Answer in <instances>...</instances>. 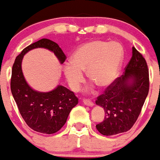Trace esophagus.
I'll return each mask as SVG.
<instances>
[{"mask_svg":"<svg viewBox=\"0 0 160 160\" xmlns=\"http://www.w3.org/2000/svg\"><path fill=\"white\" fill-rule=\"evenodd\" d=\"M83 102L85 105L88 106V107H92V106L94 105V103H93L91 100H89V99H84Z\"/></svg>","mask_w":160,"mask_h":160,"instance_id":"obj_1","label":"esophagus"}]
</instances>
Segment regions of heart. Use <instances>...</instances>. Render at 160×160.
I'll list each match as a JSON object with an SVG mask.
<instances>
[{"label": "heart", "mask_w": 160, "mask_h": 160, "mask_svg": "<svg viewBox=\"0 0 160 160\" xmlns=\"http://www.w3.org/2000/svg\"><path fill=\"white\" fill-rule=\"evenodd\" d=\"M124 61V49L120 42L94 40L76 49L71 57L72 64L63 67L69 87L77 92L85 81L82 72L100 88L110 86L118 78Z\"/></svg>", "instance_id": "heart-1"}]
</instances>
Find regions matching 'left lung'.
<instances>
[{"label":"left lung","instance_id":"8db88e82","mask_svg":"<svg viewBox=\"0 0 160 160\" xmlns=\"http://www.w3.org/2000/svg\"><path fill=\"white\" fill-rule=\"evenodd\" d=\"M148 89L146 61L133 47L132 57L124 75L107 87L96 101L106 114L103 121L96 125L98 132L110 136L130 130L140 114Z\"/></svg>","mask_w":160,"mask_h":160}]
</instances>
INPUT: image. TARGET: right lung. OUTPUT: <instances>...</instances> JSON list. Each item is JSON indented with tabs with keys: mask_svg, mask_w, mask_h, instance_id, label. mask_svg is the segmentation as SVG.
<instances>
[{
	"mask_svg": "<svg viewBox=\"0 0 160 160\" xmlns=\"http://www.w3.org/2000/svg\"><path fill=\"white\" fill-rule=\"evenodd\" d=\"M36 48L53 52L61 64L66 59L61 47L50 39H42L28 46L13 64L11 90L27 125L39 133L50 134L56 133L64 125L71 110L78 104V98L73 92L61 85L46 92L36 91L28 85L22 70V62L26 53Z\"/></svg>",
	"mask_w": 160,
	"mask_h": 160,
	"instance_id": "add662e5",
	"label": "right lung"
}]
</instances>
